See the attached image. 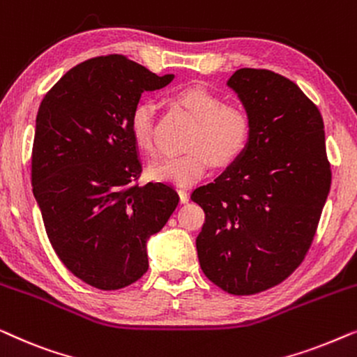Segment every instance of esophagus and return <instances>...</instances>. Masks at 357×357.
<instances>
[{"label":"esophagus","instance_id":"esophagus-1","mask_svg":"<svg viewBox=\"0 0 357 357\" xmlns=\"http://www.w3.org/2000/svg\"><path fill=\"white\" fill-rule=\"evenodd\" d=\"M178 197H180V203H188L190 197H188V192L185 188L178 190Z\"/></svg>","mask_w":357,"mask_h":357}]
</instances>
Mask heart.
Instances as JSON below:
<instances>
[{
    "label": "heart",
    "instance_id": "b5f03b06",
    "mask_svg": "<svg viewBox=\"0 0 357 357\" xmlns=\"http://www.w3.org/2000/svg\"><path fill=\"white\" fill-rule=\"evenodd\" d=\"M175 99L197 121L190 149L167 155L149 164L148 175L158 182L192 185L208 174L211 160L227 165L245 151L250 139L252 120L248 112L237 104H224L221 97L203 86L183 87ZM155 105L141 100L130 115V135L136 146L144 151L154 148Z\"/></svg>",
    "mask_w": 357,
    "mask_h": 357
}]
</instances>
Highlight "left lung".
Listing matches in <instances>:
<instances>
[{"mask_svg":"<svg viewBox=\"0 0 357 357\" xmlns=\"http://www.w3.org/2000/svg\"><path fill=\"white\" fill-rule=\"evenodd\" d=\"M227 86L252 120L243 153L192 199L204 211L199 266L229 294L280 284L301 265L331 185L324 119L296 82L242 68Z\"/></svg>","mask_w":357,"mask_h":357,"instance_id":"8db88e82","label":"left lung"}]
</instances>
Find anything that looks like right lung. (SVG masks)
<instances>
[{"label": "right lung", "instance_id": "right-lung-1", "mask_svg": "<svg viewBox=\"0 0 357 357\" xmlns=\"http://www.w3.org/2000/svg\"><path fill=\"white\" fill-rule=\"evenodd\" d=\"M172 79L126 56H97L71 68L38 107L33 197L58 258L97 289H121L148 271V238L178 204L170 185H133L141 160L130 135L141 94Z\"/></svg>", "mask_w": 357, "mask_h": 357}]
</instances>
